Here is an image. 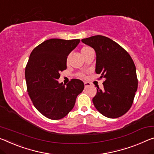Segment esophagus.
<instances>
[{
    "instance_id": "obj_1",
    "label": "esophagus",
    "mask_w": 154,
    "mask_h": 154,
    "mask_svg": "<svg viewBox=\"0 0 154 154\" xmlns=\"http://www.w3.org/2000/svg\"><path fill=\"white\" fill-rule=\"evenodd\" d=\"M90 86V83L89 82H84V86L85 88H87L88 86Z\"/></svg>"
}]
</instances>
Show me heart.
I'll list each match as a JSON object with an SVG mask.
<instances>
[{
	"label": "heart",
	"mask_w": 154,
	"mask_h": 154,
	"mask_svg": "<svg viewBox=\"0 0 154 154\" xmlns=\"http://www.w3.org/2000/svg\"><path fill=\"white\" fill-rule=\"evenodd\" d=\"M93 51V50H92V48L89 47V46H84V47H83L81 49V53H82V54L83 55V57H84L85 56H86L88 54V53H90V51ZM68 62H69V57H68L67 60H66L67 64H68ZM78 77H80V78H84V75L83 74V73H79V74H78Z\"/></svg>",
	"instance_id": "1"
}]
</instances>
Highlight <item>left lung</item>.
<instances>
[{"mask_svg": "<svg viewBox=\"0 0 154 154\" xmlns=\"http://www.w3.org/2000/svg\"><path fill=\"white\" fill-rule=\"evenodd\" d=\"M82 42L96 53L95 72L106 79L103 89L97 87L92 99L96 109L103 116L115 119L130 109L138 88L136 66L129 53L109 38L94 35Z\"/></svg>", "mask_w": 154, "mask_h": 154, "instance_id": "8db88e82", "label": "left lung"}]
</instances>
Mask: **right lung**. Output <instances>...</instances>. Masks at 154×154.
I'll list each match as a JSON object with an SVG mask.
<instances>
[{"mask_svg":"<svg viewBox=\"0 0 154 154\" xmlns=\"http://www.w3.org/2000/svg\"><path fill=\"white\" fill-rule=\"evenodd\" d=\"M79 42V39H50L36 46L29 56L25 68L28 94L35 108L48 119L66 116L84 88L80 79H71L66 86L57 81L60 72L66 69L68 55Z\"/></svg>","mask_w":154,"mask_h":154,"instance_id":"obj_1","label":"right lung"}]
</instances>
